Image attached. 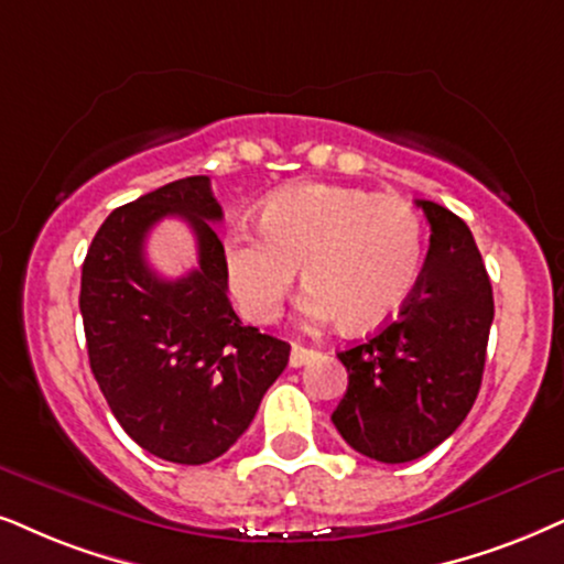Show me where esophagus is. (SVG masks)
<instances>
[{"mask_svg":"<svg viewBox=\"0 0 564 564\" xmlns=\"http://www.w3.org/2000/svg\"><path fill=\"white\" fill-rule=\"evenodd\" d=\"M315 356H317L315 348H306V346L294 344V346H291L289 365H291V367H304V365H310V361L315 359Z\"/></svg>","mask_w":564,"mask_h":564,"instance_id":"obj_1","label":"esophagus"}]
</instances>
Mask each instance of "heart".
Returning <instances> with one entry per match:
<instances>
[{
  "label": "heart",
  "instance_id": "heart-1",
  "mask_svg": "<svg viewBox=\"0 0 564 564\" xmlns=\"http://www.w3.org/2000/svg\"><path fill=\"white\" fill-rule=\"evenodd\" d=\"M260 228L234 226L224 239L226 281L254 323L281 312L302 268L306 317H344L348 330H375L403 310L422 273V218L395 195L294 184L262 203Z\"/></svg>",
  "mask_w": 564,
  "mask_h": 564
}]
</instances>
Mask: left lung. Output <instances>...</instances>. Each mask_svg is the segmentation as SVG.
I'll use <instances>...</instances> for the list:
<instances>
[{"label": "left lung", "instance_id": "left-lung-1", "mask_svg": "<svg viewBox=\"0 0 564 564\" xmlns=\"http://www.w3.org/2000/svg\"><path fill=\"white\" fill-rule=\"evenodd\" d=\"M430 220L416 289L393 323L338 354L348 372L333 424L356 453L409 463L445 442L479 395L495 299L463 220L416 199Z\"/></svg>", "mask_w": 564, "mask_h": 564}]
</instances>
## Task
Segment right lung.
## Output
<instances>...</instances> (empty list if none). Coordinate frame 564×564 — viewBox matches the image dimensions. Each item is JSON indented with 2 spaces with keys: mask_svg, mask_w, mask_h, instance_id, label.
<instances>
[{
  "mask_svg": "<svg viewBox=\"0 0 564 564\" xmlns=\"http://www.w3.org/2000/svg\"><path fill=\"white\" fill-rule=\"evenodd\" d=\"M182 215L198 268L166 282L147 265L144 237ZM224 218L208 176H187L117 208L83 262L80 315L93 377L122 430L169 463L216 460L252 424L291 346L241 325L226 296Z\"/></svg>",
  "mask_w": 564,
  "mask_h": 564,
  "instance_id": "obj_1",
  "label": "right lung"
}]
</instances>
